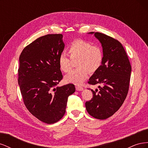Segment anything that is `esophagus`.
<instances>
[{
	"label": "esophagus",
	"mask_w": 148,
	"mask_h": 148,
	"mask_svg": "<svg viewBox=\"0 0 148 148\" xmlns=\"http://www.w3.org/2000/svg\"><path fill=\"white\" fill-rule=\"evenodd\" d=\"M76 90H77V91H82V90H83V88L82 86H76Z\"/></svg>",
	"instance_id": "1"
}]
</instances>
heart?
Instances as JSON below:
<instances>
[{
    "instance_id": "obj_1",
    "label": "heart",
    "mask_w": 148,
    "mask_h": 148,
    "mask_svg": "<svg viewBox=\"0 0 148 148\" xmlns=\"http://www.w3.org/2000/svg\"><path fill=\"white\" fill-rule=\"evenodd\" d=\"M67 52L71 60H76L77 69L72 71L65 77L69 83L81 84L85 81L89 73H93L99 69L103 61V52L100 47L92 46L85 40L77 39L71 42L67 48ZM65 53L59 57L60 69L65 73L71 71V61Z\"/></svg>"
}]
</instances>
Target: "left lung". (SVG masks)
Returning a JSON list of instances; mask_svg holds the SVG:
<instances>
[{"label":"left lung","mask_w":148,"mask_h":148,"mask_svg":"<svg viewBox=\"0 0 148 148\" xmlns=\"http://www.w3.org/2000/svg\"><path fill=\"white\" fill-rule=\"evenodd\" d=\"M95 33L102 44V65L91 76L89 84H99L92 98L86 102V110L92 117L104 120L111 117L122 106L129 89L132 66L123 46L119 41L101 33Z\"/></svg>","instance_id":"obj_1"}]
</instances>
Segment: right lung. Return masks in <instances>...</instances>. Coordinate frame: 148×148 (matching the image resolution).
I'll use <instances>...</instances> for the list:
<instances>
[{"instance_id": "obj_1", "label": "right lung", "mask_w": 148, "mask_h": 148, "mask_svg": "<svg viewBox=\"0 0 148 148\" xmlns=\"http://www.w3.org/2000/svg\"><path fill=\"white\" fill-rule=\"evenodd\" d=\"M61 34H47L26 46L20 58L18 82L24 104L29 112L47 124L60 120L65 113L75 85H57L63 78L59 57L65 44Z\"/></svg>"}]
</instances>
